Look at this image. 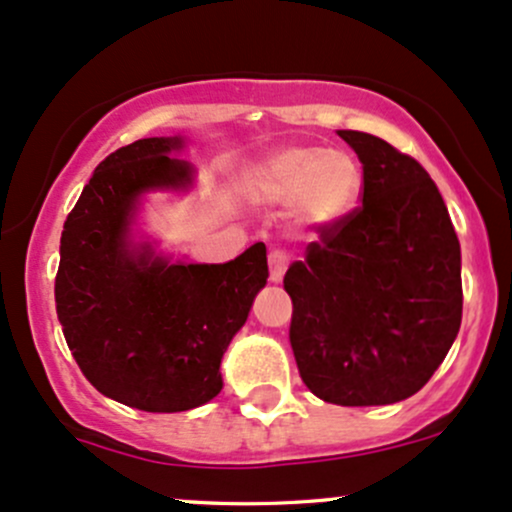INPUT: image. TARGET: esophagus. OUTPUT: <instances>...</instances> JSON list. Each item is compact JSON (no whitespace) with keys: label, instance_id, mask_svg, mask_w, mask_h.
Segmentation results:
<instances>
[{"label":"esophagus","instance_id":"1","mask_svg":"<svg viewBox=\"0 0 512 512\" xmlns=\"http://www.w3.org/2000/svg\"><path fill=\"white\" fill-rule=\"evenodd\" d=\"M289 262H291V257L286 255L284 250L269 252V279H272V282H282V277H284L286 267H289Z\"/></svg>","mask_w":512,"mask_h":512}]
</instances>
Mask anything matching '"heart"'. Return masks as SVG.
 I'll return each instance as SVG.
<instances>
[{"label": "heart", "instance_id": "obj_1", "mask_svg": "<svg viewBox=\"0 0 512 512\" xmlns=\"http://www.w3.org/2000/svg\"><path fill=\"white\" fill-rule=\"evenodd\" d=\"M364 189L362 165L345 150L291 145L252 165L245 192L265 206H289L299 226L330 228L357 209Z\"/></svg>", "mask_w": 512, "mask_h": 512}]
</instances>
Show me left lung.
I'll use <instances>...</instances> for the list:
<instances>
[{
    "label": "left lung",
    "instance_id": "1",
    "mask_svg": "<svg viewBox=\"0 0 512 512\" xmlns=\"http://www.w3.org/2000/svg\"><path fill=\"white\" fill-rule=\"evenodd\" d=\"M364 170L362 204L318 228L284 274L303 384L338 406L423 389L462 325V252L425 167L386 140L338 131Z\"/></svg>",
    "mask_w": 512,
    "mask_h": 512
}]
</instances>
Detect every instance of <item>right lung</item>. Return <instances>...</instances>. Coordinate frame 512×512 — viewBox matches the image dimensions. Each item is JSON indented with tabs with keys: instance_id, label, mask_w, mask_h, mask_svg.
Instances as JSON below:
<instances>
[{
	"instance_id": "obj_1",
	"label": "right lung",
	"mask_w": 512,
	"mask_h": 512,
	"mask_svg": "<svg viewBox=\"0 0 512 512\" xmlns=\"http://www.w3.org/2000/svg\"><path fill=\"white\" fill-rule=\"evenodd\" d=\"M179 138H143L111 153L67 213L55 308L77 367L123 406L179 413L223 389L221 357L267 284V247L226 265H170L133 250L128 226L140 194L179 189L192 167L170 157Z\"/></svg>"
}]
</instances>
